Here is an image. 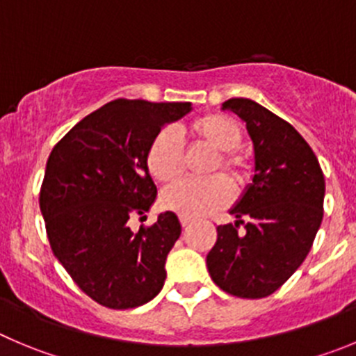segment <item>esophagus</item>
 I'll return each mask as SVG.
<instances>
[{"mask_svg":"<svg viewBox=\"0 0 356 356\" xmlns=\"http://www.w3.org/2000/svg\"><path fill=\"white\" fill-rule=\"evenodd\" d=\"M191 223H193V221H191V219H188V218H181V225H182V228L191 227Z\"/></svg>","mask_w":356,"mask_h":356,"instance_id":"esophagus-1","label":"esophagus"}]
</instances>
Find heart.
<instances>
[{
    "label": "heart",
    "mask_w": 356,
    "mask_h": 356,
    "mask_svg": "<svg viewBox=\"0 0 356 356\" xmlns=\"http://www.w3.org/2000/svg\"><path fill=\"white\" fill-rule=\"evenodd\" d=\"M189 131L202 144L218 151L212 170L221 168L234 186H242L248 179V163L235 149L242 142V129L232 118L223 114H207L195 119ZM145 165L156 181L174 182L182 174V147L177 135L170 129L159 131L145 151ZM232 200V185L223 175L205 181L184 179L167 188L161 195L163 207L181 218L200 219L214 214Z\"/></svg>",
    "instance_id": "1"
}]
</instances>
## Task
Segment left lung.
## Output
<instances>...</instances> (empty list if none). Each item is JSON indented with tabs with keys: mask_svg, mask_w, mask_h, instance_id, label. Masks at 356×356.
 I'll list each match as a JSON object with an SVG mask.
<instances>
[{
	"mask_svg": "<svg viewBox=\"0 0 356 356\" xmlns=\"http://www.w3.org/2000/svg\"><path fill=\"white\" fill-rule=\"evenodd\" d=\"M227 108L245 122L253 140L254 175L230 209L235 225L218 227L207 268L227 293L264 298L283 286L311 251L323 219L325 177L290 122L248 98L228 99Z\"/></svg>",
	"mask_w": 356,
	"mask_h": 356,
	"instance_id": "8db88e82",
	"label": "left lung"
}]
</instances>
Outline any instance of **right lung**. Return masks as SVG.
Here are the masks:
<instances>
[{
	"instance_id": "right-lung-1",
	"label": "right lung",
	"mask_w": 356,
	"mask_h": 356,
	"mask_svg": "<svg viewBox=\"0 0 356 356\" xmlns=\"http://www.w3.org/2000/svg\"><path fill=\"white\" fill-rule=\"evenodd\" d=\"M188 112L189 102L114 99L73 126L49 156L40 211L52 253L105 307H138L165 284L179 218L161 212L137 234L128 219L144 216L158 195L145 165L149 144Z\"/></svg>"
}]
</instances>
